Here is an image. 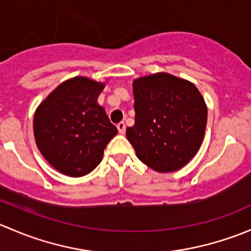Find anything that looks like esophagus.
I'll return each instance as SVG.
<instances>
[{
    "mask_svg": "<svg viewBox=\"0 0 251 251\" xmlns=\"http://www.w3.org/2000/svg\"><path fill=\"white\" fill-rule=\"evenodd\" d=\"M116 127H118L119 133H121V135H124V133H125V131H126V125H125V123L118 124V126H116Z\"/></svg>",
    "mask_w": 251,
    "mask_h": 251,
    "instance_id": "34e87169",
    "label": "esophagus"
}]
</instances>
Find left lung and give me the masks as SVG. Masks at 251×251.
<instances>
[{
  "instance_id": "left-lung-1",
  "label": "left lung",
  "mask_w": 251,
  "mask_h": 251,
  "mask_svg": "<svg viewBox=\"0 0 251 251\" xmlns=\"http://www.w3.org/2000/svg\"><path fill=\"white\" fill-rule=\"evenodd\" d=\"M135 126L126 137L142 163L158 173L183 168L199 151L206 127L207 108L198 88L168 74L133 81Z\"/></svg>"
}]
</instances>
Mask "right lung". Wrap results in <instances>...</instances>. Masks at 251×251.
<instances>
[{
  "label": "right lung",
  "instance_id": "right-lung-1",
  "mask_svg": "<svg viewBox=\"0 0 251 251\" xmlns=\"http://www.w3.org/2000/svg\"><path fill=\"white\" fill-rule=\"evenodd\" d=\"M104 83L76 76L60 83L39 105L34 116L36 146L59 173L81 177L95 170L118 133L97 103Z\"/></svg>",
  "mask_w": 251,
  "mask_h": 251
}]
</instances>
